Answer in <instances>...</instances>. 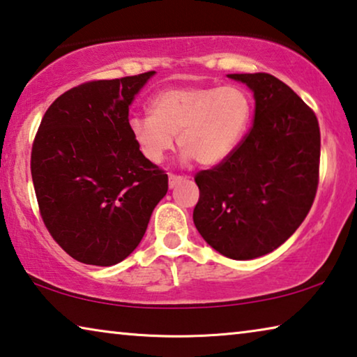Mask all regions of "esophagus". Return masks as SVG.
<instances>
[{
	"instance_id": "obj_1",
	"label": "esophagus",
	"mask_w": 357,
	"mask_h": 357,
	"mask_svg": "<svg viewBox=\"0 0 357 357\" xmlns=\"http://www.w3.org/2000/svg\"><path fill=\"white\" fill-rule=\"evenodd\" d=\"M183 179H184V178H183V176H178V174H169V176H168V185H169V189L176 188V185H178Z\"/></svg>"
}]
</instances>
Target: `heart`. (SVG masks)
<instances>
[{"label": "heart", "instance_id": "heart-1", "mask_svg": "<svg viewBox=\"0 0 357 357\" xmlns=\"http://www.w3.org/2000/svg\"><path fill=\"white\" fill-rule=\"evenodd\" d=\"M252 97L238 86L162 89L149 101V116H133L128 132L152 163H162L178 146L184 160L216 167L229 158L250 128Z\"/></svg>", "mask_w": 357, "mask_h": 357}]
</instances>
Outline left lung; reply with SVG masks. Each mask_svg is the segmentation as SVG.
<instances>
[{
  "label": "left lung",
  "instance_id": "left-lung-1",
  "mask_svg": "<svg viewBox=\"0 0 357 357\" xmlns=\"http://www.w3.org/2000/svg\"><path fill=\"white\" fill-rule=\"evenodd\" d=\"M229 77L252 90L254 123L229 158L195 174L194 224L222 256L250 260L275 251L307 218L318 190L321 133L313 109L278 77Z\"/></svg>",
  "mask_w": 357,
  "mask_h": 357
}]
</instances>
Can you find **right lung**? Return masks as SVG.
Returning a JSON list of instances; mask_svg holds the SVG:
<instances>
[{"label":"right lung","instance_id":"1","mask_svg":"<svg viewBox=\"0 0 357 357\" xmlns=\"http://www.w3.org/2000/svg\"><path fill=\"white\" fill-rule=\"evenodd\" d=\"M154 73L70 89L49 106L33 141L39 213L82 264L109 267L128 257L168 190L165 172L128 132V106Z\"/></svg>","mask_w":357,"mask_h":357}]
</instances>
